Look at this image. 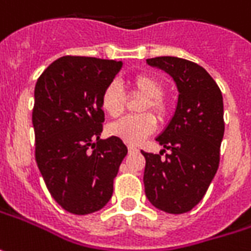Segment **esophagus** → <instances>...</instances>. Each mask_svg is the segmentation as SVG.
Wrapping results in <instances>:
<instances>
[{
    "label": "esophagus",
    "instance_id": "obj_1",
    "mask_svg": "<svg viewBox=\"0 0 251 251\" xmlns=\"http://www.w3.org/2000/svg\"><path fill=\"white\" fill-rule=\"evenodd\" d=\"M127 150H129V152L139 151V149H137V147H134V146H129V147H127Z\"/></svg>",
    "mask_w": 251,
    "mask_h": 251
}]
</instances>
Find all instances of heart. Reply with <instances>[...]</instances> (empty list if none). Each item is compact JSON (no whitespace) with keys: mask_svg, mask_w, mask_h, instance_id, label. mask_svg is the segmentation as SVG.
I'll return each instance as SVG.
<instances>
[{"mask_svg":"<svg viewBox=\"0 0 251 251\" xmlns=\"http://www.w3.org/2000/svg\"><path fill=\"white\" fill-rule=\"evenodd\" d=\"M127 86L133 93L146 97L142 104V112L146 114L122 118L109 125L108 132L111 136L118 137L127 144H137L157 129V119L153 117L154 115L160 121H165L169 117L171 101L164 96V82L151 74L134 75L129 77ZM100 104L107 115L118 118L122 115L125 109V96L115 83H111L102 91ZM147 110H151L154 115L147 113Z\"/></svg>","mask_w":251,"mask_h":251,"instance_id":"obj_1","label":"heart"}]
</instances>
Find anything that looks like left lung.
Segmentation results:
<instances>
[{
	"label": "left lung",
	"instance_id": "left-lung-1",
	"mask_svg": "<svg viewBox=\"0 0 251 251\" xmlns=\"http://www.w3.org/2000/svg\"><path fill=\"white\" fill-rule=\"evenodd\" d=\"M147 64L174 77L179 100L168 127L157 137L164 150L160 154L142 151L146 158L144 190L158 210L183 214L200 203L220 165L225 130L222 93L196 62L155 56L149 58Z\"/></svg>",
	"mask_w": 251,
	"mask_h": 251
}]
</instances>
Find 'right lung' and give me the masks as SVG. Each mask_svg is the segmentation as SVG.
Segmentation results:
<instances>
[{
    "mask_svg": "<svg viewBox=\"0 0 251 251\" xmlns=\"http://www.w3.org/2000/svg\"><path fill=\"white\" fill-rule=\"evenodd\" d=\"M122 62L65 55L40 75L34 89V157L48 192L64 210L86 215L101 210L127 154L118 137L100 140V99Z\"/></svg>",
    "mask_w": 251,
    "mask_h": 251,
    "instance_id": "right-lung-1",
    "label": "right lung"
}]
</instances>
